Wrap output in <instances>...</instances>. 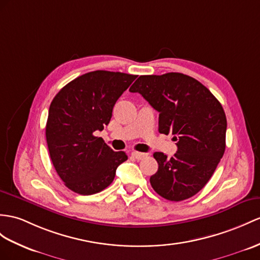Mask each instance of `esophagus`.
I'll return each instance as SVG.
<instances>
[{"label":"esophagus","mask_w":260,"mask_h":260,"mask_svg":"<svg viewBox=\"0 0 260 260\" xmlns=\"http://www.w3.org/2000/svg\"><path fill=\"white\" fill-rule=\"evenodd\" d=\"M131 155L135 157V159H137V160H141V159H143V157H145V153H141V152H132L131 153Z\"/></svg>","instance_id":"obj_1"}]
</instances>
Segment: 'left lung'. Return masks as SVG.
I'll return each mask as SVG.
<instances>
[{
	"instance_id": "obj_1",
	"label": "left lung",
	"mask_w": 260,
	"mask_h": 260,
	"mask_svg": "<svg viewBox=\"0 0 260 260\" xmlns=\"http://www.w3.org/2000/svg\"><path fill=\"white\" fill-rule=\"evenodd\" d=\"M159 112V132L173 135L178 151L159 164L150 178L154 191L180 202L199 193L210 181L225 152L227 121L223 107L199 80L181 73L140 76L130 87Z\"/></svg>"
}]
</instances>
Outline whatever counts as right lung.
<instances>
[{"label": "right lung", "mask_w": 260, "mask_h": 260, "mask_svg": "<svg viewBox=\"0 0 260 260\" xmlns=\"http://www.w3.org/2000/svg\"><path fill=\"white\" fill-rule=\"evenodd\" d=\"M136 75L96 71L61 88L49 106L46 141L57 174L73 192L91 195L109 186L117 168L128 160L94 131L109 123L113 106Z\"/></svg>", "instance_id": "right-lung-1"}]
</instances>
